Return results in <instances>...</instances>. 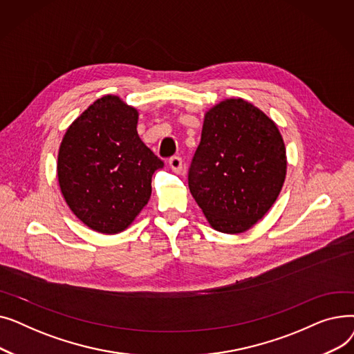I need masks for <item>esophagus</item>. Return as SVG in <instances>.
Returning a JSON list of instances; mask_svg holds the SVG:
<instances>
[{
	"mask_svg": "<svg viewBox=\"0 0 354 354\" xmlns=\"http://www.w3.org/2000/svg\"><path fill=\"white\" fill-rule=\"evenodd\" d=\"M169 167L175 174L182 172V159L179 156H174L169 159Z\"/></svg>",
	"mask_w": 354,
	"mask_h": 354,
	"instance_id": "esophagus-1",
	"label": "esophagus"
}]
</instances>
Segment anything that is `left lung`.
<instances>
[{
  "label": "left lung",
  "mask_w": 354,
  "mask_h": 354,
  "mask_svg": "<svg viewBox=\"0 0 354 354\" xmlns=\"http://www.w3.org/2000/svg\"><path fill=\"white\" fill-rule=\"evenodd\" d=\"M287 174L277 124L244 99H225L205 113L194 155L189 191L219 232L241 234L278 198Z\"/></svg>",
  "instance_id": "8db88e82"
}]
</instances>
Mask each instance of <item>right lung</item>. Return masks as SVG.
Returning <instances> with one entry per match:
<instances>
[{
  "label": "right lung",
  "mask_w": 354,
  "mask_h": 354,
  "mask_svg": "<svg viewBox=\"0 0 354 354\" xmlns=\"http://www.w3.org/2000/svg\"><path fill=\"white\" fill-rule=\"evenodd\" d=\"M138 110L103 96L74 120L62 140L57 176L62 194L90 230L124 231L152 194V175L163 162L138 135Z\"/></svg>",
  "instance_id": "add662e5"
}]
</instances>
